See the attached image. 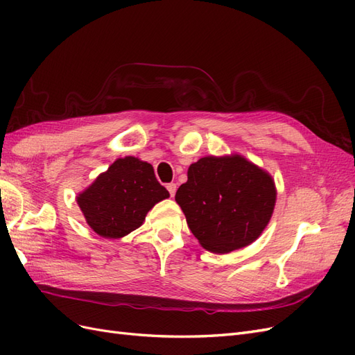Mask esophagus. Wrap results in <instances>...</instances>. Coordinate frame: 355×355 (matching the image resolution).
Instances as JSON below:
<instances>
[{
	"label": "esophagus",
	"instance_id": "esophagus-1",
	"mask_svg": "<svg viewBox=\"0 0 355 355\" xmlns=\"http://www.w3.org/2000/svg\"><path fill=\"white\" fill-rule=\"evenodd\" d=\"M176 189H178L176 184H167V191L170 192V197H175V194H176Z\"/></svg>",
	"mask_w": 355,
	"mask_h": 355
}]
</instances>
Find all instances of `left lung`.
<instances>
[{
    "instance_id": "obj_1",
    "label": "left lung",
    "mask_w": 355,
    "mask_h": 355,
    "mask_svg": "<svg viewBox=\"0 0 355 355\" xmlns=\"http://www.w3.org/2000/svg\"><path fill=\"white\" fill-rule=\"evenodd\" d=\"M191 232L211 253H230L259 239L274 213L272 176L240 154L202 157L176 192Z\"/></svg>"
}]
</instances>
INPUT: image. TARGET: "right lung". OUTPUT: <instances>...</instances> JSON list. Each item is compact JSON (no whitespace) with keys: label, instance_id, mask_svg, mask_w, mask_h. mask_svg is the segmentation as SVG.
<instances>
[{"label":"right lung","instance_id":"obj_1","mask_svg":"<svg viewBox=\"0 0 355 355\" xmlns=\"http://www.w3.org/2000/svg\"><path fill=\"white\" fill-rule=\"evenodd\" d=\"M154 167L136 157L118 158L77 196L89 227L103 239L116 240L137 230L157 202L168 198Z\"/></svg>","mask_w":355,"mask_h":355}]
</instances>
